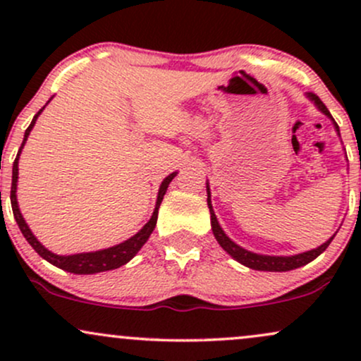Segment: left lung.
<instances>
[{"instance_id":"obj_1","label":"left lung","mask_w":361,"mask_h":361,"mask_svg":"<svg viewBox=\"0 0 361 361\" xmlns=\"http://www.w3.org/2000/svg\"><path fill=\"white\" fill-rule=\"evenodd\" d=\"M307 98L314 103V105L317 106L319 111H322V114H324L327 118L333 120V126H334V128H336V132L339 135L338 123L334 122L333 117H331L329 110L326 109V105L321 102V98H319L317 94H314V93H307ZM207 205H209V209H210V226H212V233L215 235V239H217V243L221 244V247L227 252V255L233 256L235 261H239V263L244 264V267L251 268V270H258V271H290V270H295V268L304 267V264H307V263H310V261L316 259L317 256L321 255V252H324L326 247L329 246L331 241L334 239V235H336V234L331 235V238L327 239L326 243H322L321 246L316 247V250L299 252V255H292V256L258 255V252L244 250V247L239 246V244H235L233 239L229 238V235L224 233L221 224H219L217 217H215L214 209H212V200H210V186H209V183H207Z\"/></svg>"}]
</instances>
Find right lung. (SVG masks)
I'll use <instances>...</instances> for the list:
<instances>
[{
  "label": "right lung",
  "instance_id": "add662e5",
  "mask_svg": "<svg viewBox=\"0 0 361 361\" xmlns=\"http://www.w3.org/2000/svg\"><path fill=\"white\" fill-rule=\"evenodd\" d=\"M49 102H51V100H49ZM44 109H45V106H42V109L37 111V115L34 117V120H32V123L28 126L27 130H25V137H23L22 147H20L18 154H16V159L13 163V176H11V195H10V197H11V209H13L15 221H16V224H18L20 231H22V234L25 235V239H27L28 244H30V246L34 247V250L39 252V255L42 256L45 261H49V263L54 264V267L61 268V270L69 271V273H76V275H93V273L109 271V270H115V268H120L122 264L128 263V261H130L135 255H137L140 247L146 244L149 235H151L152 231H154L156 222H157V210H159V205H161V202H163L164 193H166L168 185L171 183L173 178L176 176V171L171 173V175H168L163 180V183H161V186H159V192H157V200H156L154 212H152L151 219H149V222L142 227V229L139 231L137 234H134L132 238H128L127 241L115 244V246H111V247H106V250L90 251V252H78V255H68V256L56 255V252L49 251L47 247H45L44 244H40L39 239L35 238L34 233L30 231V227H28V224L25 222L23 215L18 209V202H16V183H18V157H20V152H22L25 142H27L28 135H30V130L34 128L37 118H39V115L42 114Z\"/></svg>",
  "mask_w": 361,
  "mask_h": 361
}]
</instances>
